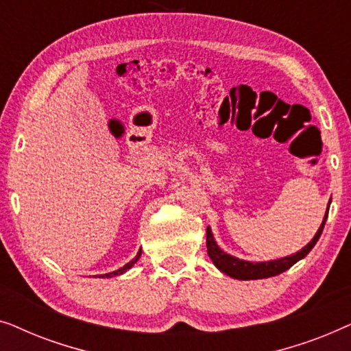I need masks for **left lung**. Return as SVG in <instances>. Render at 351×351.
Masks as SVG:
<instances>
[{
	"mask_svg": "<svg viewBox=\"0 0 351 351\" xmlns=\"http://www.w3.org/2000/svg\"><path fill=\"white\" fill-rule=\"evenodd\" d=\"M330 203V201H329ZM328 213L329 208L326 210L324 220L321 223V227L318 232H316L315 238L306 244V246L302 249V251L292 254L289 257H282L278 258V261H270V262H247V261H239V258L228 256L227 252H223L217 244L214 241L213 232L208 227L206 230V246H208V254L210 257V261L214 262V265L219 268L220 271H223L225 275L234 278V280H262V278H270V276H276L280 273L289 270V268L294 265L295 262H299L300 258H304L306 254H308L313 246L318 241L321 233H323L326 219H328Z\"/></svg>",
	"mask_w": 351,
	"mask_h": 351,
	"instance_id": "left-lung-1",
	"label": "left lung"
}]
</instances>
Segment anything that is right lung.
I'll return each mask as SVG.
<instances>
[{
    "label": "right lung",
    "mask_w": 351,
    "mask_h": 351,
    "mask_svg": "<svg viewBox=\"0 0 351 351\" xmlns=\"http://www.w3.org/2000/svg\"><path fill=\"white\" fill-rule=\"evenodd\" d=\"M141 254H142V251H138V252H137V256L134 257L131 262L126 263V265L121 267V268H119V270H117V271H112V273H105V275H102V278H105V276H107V278H112V276H118V275H121V273H124V271H126V270H129V268H131V267L134 265V263H136V262L138 261V257H141Z\"/></svg>",
    "instance_id": "obj_1"
}]
</instances>
